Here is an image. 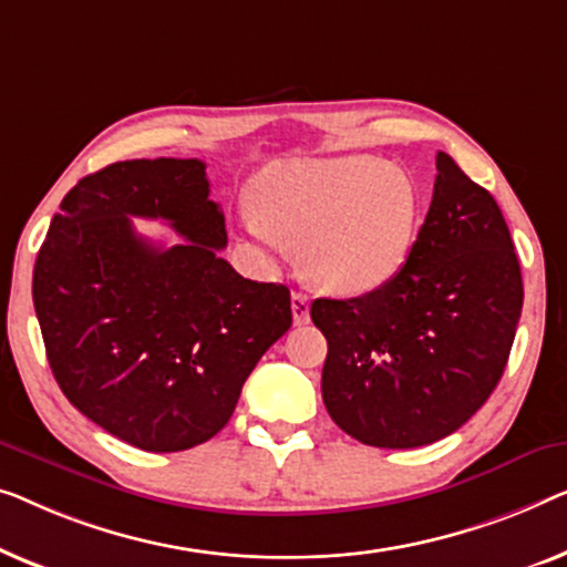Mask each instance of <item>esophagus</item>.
<instances>
[{
  "label": "esophagus",
  "mask_w": 567,
  "mask_h": 567,
  "mask_svg": "<svg viewBox=\"0 0 567 567\" xmlns=\"http://www.w3.org/2000/svg\"><path fill=\"white\" fill-rule=\"evenodd\" d=\"M292 318H295V323H308V318H310L308 295L292 292Z\"/></svg>",
  "instance_id": "1"
}]
</instances>
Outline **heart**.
I'll use <instances>...</instances> for the list:
<instances>
[{
	"label": "heart",
	"instance_id": "1",
	"mask_svg": "<svg viewBox=\"0 0 567 567\" xmlns=\"http://www.w3.org/2000/svg\"><path fill=\"white\" fill-rule=\"evenodd\" d=\"M241 230L261 261L302 246V272L326 292L357 298L393 282L421 226V189L409 172L370 154L292 158L254 182Z\"/></svg>",
	"mask_w": 567,
	"mask_h": 567
}]
</instances>
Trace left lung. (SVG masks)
<instances>
[{"label":"left lung","mask_w":567,"mask_h":567,"mask_svg":"<svg viewBox=\"0 0 567 567\" xmlns=\"http://www.w3.org/2000/svg\"><path fill=\"white\" fill-rule=\"evenodd\" d=\"M524 302L512 234L488 189L436 154L434 197L401 275L360 298H318L321 393L357 442L411 450L465 424L496 390Z\"/></svg>","instance_id":"1"}]
</instances>
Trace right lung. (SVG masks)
Segmentation results:
<instances>
[{
  "label": "right lung",
  "instance_id": "1",
  "mask_svg": "<svg viewBox=\"0 0 567 567\" xmlns=\"http://www.w3.org/2000/svg\"><path fill=\"white\" fill-rule=\"evenodd\" d=\"M131 217L166 219V250ZM200 158H133L79 179L38 251L33 302L69 403L117 440L182 452L228 424L246 378L292 326L290 290L244 280Z\"/></svg>",
  "mask_w": 567,
  "mask_h": 567
}]
</instances>
